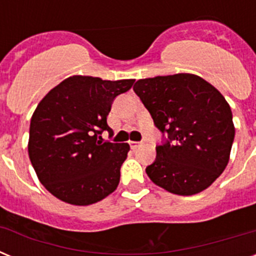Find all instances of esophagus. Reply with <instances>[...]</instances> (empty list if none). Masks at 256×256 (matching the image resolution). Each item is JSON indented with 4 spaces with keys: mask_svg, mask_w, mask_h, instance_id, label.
<instances>
[{
    "mask_svg": "<svg viewBox=\"0 0 256 256\" xmlns=\"http://www.w3.org/2000/svg\"><path fill=\"white\" fill-rule=\"evenodd\" d=\"M130 148H132V150H136V148H140V146H141V142L130 141Z\"/></svg>",
    "mask_w": 256,
    "mask_h": 256,
    "instance_id": "obj_1",
    "label": "esophagus"
}]
</instances>
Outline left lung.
Masks as SVG:
<instances>
[{
    "mask_svg": "<svg viewBox=\"0 0 256 256\" xmlns=\"http://www.w3.org/2000/svg\"><path fill=\"white\" fill-rule=\"evenodd\" d=\"M168 138L156 148L146 173L156 186L180 196L204 191L223 173L234 138L223 94L195 74L140 79L133 86Z\"/></svg>",
    "mask_w": 256,
    "mask_h": 256,
    "instance_id": "obj_1",
    "label": "left lung"
}]
</instances>
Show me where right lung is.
Listing matches in <instances>:
<instances>
[{
  "label": "right lung",
  "mask_w": 256,
  "mask_h": 256,
  "mask_svg": "<svg viewBox=\"0 0 256 256\" xmlns=\"http://www.w3.org/2000/svg\"><path fill=\"white\" fill-rule=\"evenodd\" d=\"M134 79L73 76L52 88L30 119L28 154L40 182L58 200L86 206L116 190L128 144L102 142L118 94Z\"/></svg>",
  "instance_id": "1"
}]
</instances>
